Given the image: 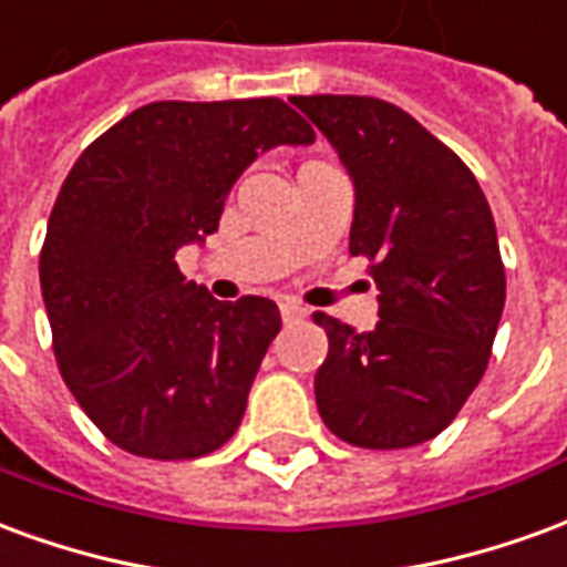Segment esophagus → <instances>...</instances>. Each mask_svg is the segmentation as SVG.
I'll return each mask as SVG.
<instances>
[{
  "instance_id": "esophagus-1",
  "label": "esophagus",
  "mask_w": 567,
  "mask_h": 567,
  "mask_svg": "<svg viewBox=\"0 0 567 567\" xmlns=\"http://www.w3.org/2000/svg\"><path fill=\"white\" fill-rule=\"evenodd\" d=\"M279 312H282L285 321H300L307 316V307L297 303V300H282V303H279Z\"/></svg>"
}]
</instances>
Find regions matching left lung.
Returning a JSON list of instances; mask_svg holds the SVG:
<instances>
[{
  "mask_svg": "<svg viewBox=\"0 0 567 567\" xmlns=\"http://www.w3.org/2000/svg\"><path fill=\"white\" fill-rule=\"evenodd\" d=\"M355 182L349 251L370 260L380 321L355 333L328 312L316 404L361 450H406L458 416L488 368L501 309L495 218L474 173L416 117L377 96H291Z\"/></svg>",
  "mask_w": 567,
  "mask_h": 567,
  "instance_id": "1",
  "label": "left lung"
}]
</instances>
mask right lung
I'll return each mask as SVG.
<instances>
[{
	"label": "right lung",
	"instance_id": "1",
	"mask_svg": "<svg viewBox=\"0 0 567 567\" xmlns=\"http://www.w3.org/2000/svg\"><path fill=\"white\" fill-rule=\"evenodd\" d=\"M312 140L276 96L163 100L69 169L39 258L44 309L60 377L124 452L185 462L234 437L279 307L215 300L185 282L175 251L218 230L227 190L260 151Z\"/></svg>",
	"mask_w": 567,
	"mask_h": 567
}]
</instances>
